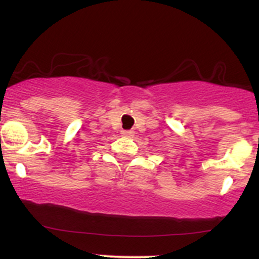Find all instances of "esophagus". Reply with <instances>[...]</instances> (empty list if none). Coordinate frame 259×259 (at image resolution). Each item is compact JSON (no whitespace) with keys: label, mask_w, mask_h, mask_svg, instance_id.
I'll use <instances>...</instances> for the list:
<instances>
[{"label":"esophagus","mask_w":259,"mask_h":259,"mask_svg":"<svg viewBox=\"0 0 259 259\" xmlns=\"http://www.w3.org/2000/svg\"><path fill=\"white\" fill-rule=\"evenodd\" d=\"M121 135L125 136V138H130L134 135V132L133 130H121Z\"/></svg>","instance_id":"1"}]
</instances>
